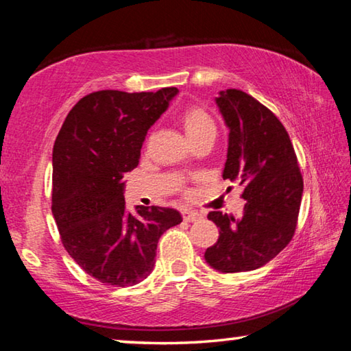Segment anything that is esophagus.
Returning a JSON list of instances; mask_svg holds the SVG:
<instances>
[{
    "label": "esophagus",
    "instance_id": "34e87169",
    "mask_svg": "<svg viewBox=\"0 0 351 351\" xmlns=\"http://www.w3.org/2000/svg\"><path fill=\"white\" fill-rule=\"evenodd\" d=\"M182 218L189 223H193V221H198V219H201L203 217H201V213H198L197 210H182Z\"/></svg>",
    "mask_w": 351,
    "mask_h": 351
}]
</instances>
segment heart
I'll return each mask as SVG.
<instances>
[{
  "mask_svg": "<svg viewBox=\"0 0 351 351\" xmlns=\"http://www.w3.org/2000/svg\"><path fill=\"white\" fill-rule=\"evenodd\" d=\"M180 121L184 133H186L190 142L206 138V136L215 138V122H213L212 116L207 112V110L203 108V106H187V108L181 112Z\"/></svg>",
  "mask_w": 351,
  "mask_h": 351,
  "instance_id": "b5f03b06",
  "label": "heart"
}]
</instances>
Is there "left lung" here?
Returning a JSON list of instances; mask_svg holds the SVG:
<instances>
[{
	"label": "left lung",
	"instance_id": "left-lung-1",
	"mask_svg": "<svg viewBox=\"0 0 351 351\" xmlns=\"http://www.w3.org/2000/svg\"><path fill=\"white\" fill-rule=\"evenodd\" d=\"M215 104L229 128L223 178L245 187L246 204L240 218L209 212L219 237L204 258L219 272L254 271L293 239L304 181L289 136L274 112L240 90L219 91Z\"/></svg>",
	"mask_w": 351,
	"mask_h": 351
}]
</instances>
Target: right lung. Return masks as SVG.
I'll list each match as a JSON object with an SVG mask.
<instances>
[{
  "label": "right lung",
  "instance_id": "add662e5",
  "mask_svg": "<svg viewBox=\"0 0 351 351\" xmlns=\"http://www.w3.org/2000/svg\"><path fill=\"white\" fill-rule=\"evenodd\" d=\"M178 93H91L58 132L52 215L68 254L105 285L132 287L150 276L159 239L182 221L167 207L136 206L133 213L123 198V176L138 167L147 132Z\"/></svg>",
  "mask_w": 351,
  "mask_h": 351
}]
</instances>
